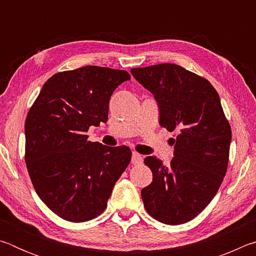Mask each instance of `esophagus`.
Here are the masks:
<instances>
[{
    "mask_svg": "<svg viewBox=\"0 0 256 256\" xmlns=\"http://www.w3.org/2000/svg\"><path fill=\"white\" fill-rule=\"evenodd\" d=\"M142 162H144V157H142L140 154H138V152H133L132 154L131 162L133 164H142Z\"/></svg>",
    "mask_w": 256,
    "mask_h": 256,
    "instance_id": "1",
    "label": "esophagus"
}]
</instances>
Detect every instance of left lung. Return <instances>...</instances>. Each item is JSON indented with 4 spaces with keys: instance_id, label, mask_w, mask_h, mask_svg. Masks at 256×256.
Masks as SVG:
<instances>
[{
    "instance_id": "left-lung-1",
    "label": "left lung",
    "mask_w": 256,
    "mask_h": 256,
    "mask_svg": "<svg viewBox=\"0 0 256 256\" xmlns=\"http://www.w3.org/2000/svg\"><path fill=\"white\" fill-rule=\"evenodd\" d=\"M131 73L158 102L159 124L176 131L174 157L164 166L144 159L152 172L141 190L148 214L166 224L192 220L206 209L226 175L232 128L218 92L204 78L176 64L132 68Z\"/></svg>"
}]
</instances>
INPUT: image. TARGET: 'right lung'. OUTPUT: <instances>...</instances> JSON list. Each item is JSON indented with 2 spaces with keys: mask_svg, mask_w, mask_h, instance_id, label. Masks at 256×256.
<instances>
[{
  "mask_svg": "<svg viewBox=\"0 0 256 256\" xmlns=\"http://www.w3.org/2000/svg\"><path fill=\"white\" fill-rule=\"evenodd\" d=\"M130 79L126 71L94 66L58 72L30 107L24 124L30 180L64 220L84 222L102 214L131 162L128 146H102L86 136L92 125L107 122L112 94Z\"/></svg>",
  "mask_w": 256,
  "mask_h": 256,
  "instance_id": "add662e5",
  "label": "right lung"
}]
</instances>
